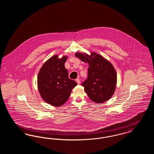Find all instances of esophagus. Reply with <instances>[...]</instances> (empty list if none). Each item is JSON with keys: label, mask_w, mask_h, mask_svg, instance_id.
<instances>
[{"label": "esophagus", "mask_w": 154, "mask_h": 154, "mask_svg": "<svg viewBox=\"0 0 154 154\" xmlns=\"http://www.w3.org/2000/svg\"><path fill=\"white\" fill-rule=\"evenodd\" d=\"M76 82H77V83L78 84H80L81 81L80 80V79H76Z\"/></svg>", "instance_id": "1"}]
</instances>
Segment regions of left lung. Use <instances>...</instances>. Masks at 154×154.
Listing matches in <instances>:
<instances>
[{
  "label": "left lung",
  "instance_id": "left-lung-1",
  "mask_svg": "<svg viewBox=\"0 0 154 154\" xmlns=\"http://www.w3.org/2000/svg\"><path fill=\"white\" fill-rule=\"evenodd\" d=\"M76 52L75 56L88 63V78L82 84L89 99L96 103H102L113 95L117 85V75L109 60L99 54Z\"/></svg>",
  "mask_w": 154,
  "mask_h": 154
}]
</instances>
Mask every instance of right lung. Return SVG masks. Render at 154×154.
<instances>
[{"label":"right lung","mask_w":154,"mask_h":154,"mask_svg":"<svg viewBox=\"0 0 154 154\" xmlns=\"http://www.w3.org/2000/svg\"><path fill=\"white\" fill-rule=\"evenodd\" d=\"M67 56L55 55L44 62L37 75V88L42 98L55 107L67 102L77 82L70 79L65 67Z\"/></svg>","instance_id":"1"}]
</instances>
